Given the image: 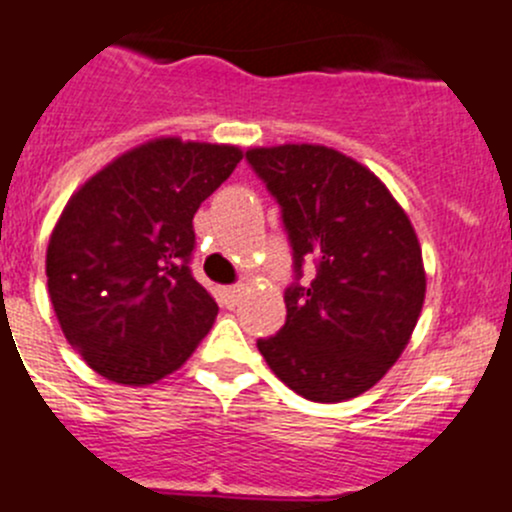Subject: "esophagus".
Instances as JSON below:
<instances>
[{
    "label": "esophagus",
    "mask_w": 512,
    "mask_h": 512,
    "mask_svg": "<svg viewBox=\"0 0 512 512\" xmlns=\"http://www.w3.org/2000/svg\"><path fill=\"white\" fill-rule=\"evenodd\" d=\"M240 285H230V287H222L220 297L225 302V307H235L237 300H240Z\"/></svg>",
    "instance_id": "1"
}]
</instances>
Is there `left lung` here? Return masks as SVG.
<instances>
[{"label": "left lung", "mask_w": 512, "mask_h": 512, "mask_svg": "<svg viewBox=\"0 0 512 512\" xmlns=\"http://www.w3.org/2000/svg\"><path fill=\"white\" fill-rule=\"evenodd\" d=\"M245 160L280 205L295 272L285 325L257 350L312 403L357 398L395 365L418 325V235L388 187L330 147H257ZM310 259L316 277L302 286Z\"/></svg>", "instance_id": "8db88e82"}]
</instances>
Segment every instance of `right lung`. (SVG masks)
<instances>
[{
	"mask_svg": "<svg viewBox=\"0 0 512 512\" xmlns=\"http://www.w3.org/2000/svg\"><path fill=\"white\" fill-rule=\"evenodd\" d=\"M230 145L147 142L84 182L47 247V285L69 345L94 372L150 385L210 332L217 302L190 270L192 217L232 175Z\"/></svg>",
	"mask_w": 512,
	"mask_h": 512,
	"instance_id": "right-lung-1",
	"label": "right lung"
}]
</instances>
